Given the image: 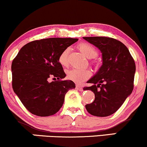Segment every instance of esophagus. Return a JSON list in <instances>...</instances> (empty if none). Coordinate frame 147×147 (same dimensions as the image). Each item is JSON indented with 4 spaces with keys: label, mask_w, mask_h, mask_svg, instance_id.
<instances>
[{
    "label": "esophagus",
    "mask_w": 147,
    "mask_h": 147,
    "mask_svg": "<svg viewBox=\"0 0 147 147\" xmlns=\"http://www.w3.org/2000/svg\"><path fill=\"white\" fill-rule=\"evenodd\" d=\"M76 89L78 90L79 91H83V88L79 85H76Z\"/></svg>",
    "instance_id": "obj_1"
}]
</instances>
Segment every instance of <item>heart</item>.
<instances>
[{
	"mask_svg": "<svg viewBox=\"0 0 147 147\" xmlns=\"http://www.w3.org/2000/svg\"><path fill=\"white\" fill-rule=\"evenodd\" d=\"M77 48L81 53H83L86 57L90 58V59L95 58L98 55V53L97 49L89 43L82 42L77 46ZM68 54L69 50L68 49H66L59 54V57H58V61L63 67L68 66ZM91 63L92 64H94L96 62L93 61ZM90 75L91 73L90 70H86V69L74 68L67 72V77L69 80L74 81L75 83H78V84L87 80L90 78Z\"/></svg>",
	"mask_w": 147,
	"mask_h": 147,
	"instance_id": "heart-1",
	"label": "heart"
}]
</instances>
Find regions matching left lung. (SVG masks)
Instances as JSON below:
<instances>
[{"label":"left lung","mask_w":147,"mask_h":147,"mask_svg":"<svg viewBox=\"0 0 147 147\" xmlns=\"http://www.w3.org/2000/svg\"><path fill=\"white\" fill-rule=\"evenodd\" d=\"M102 53V65L88 83L94 100L86 105L90 114L105 117L116 112L134 89L136 64L126 46L116 39L107 37H84Z\"/></svg>","instance_id":"left-lung-1"}]
</instances>
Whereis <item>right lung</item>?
I'll return each instance as SVG.
<instances>
[{
    "mask_svg": "<svg viewBox=\"0 0 147 147\" xmlns=\"http://www.w3.org/2000/svg\"><path fill=\"white\" fill-rule=\"evenodd\" d=\"M78 40L52 38L34 40L22 47L11 64L12 88L26 109L38 116L56 114L67 92L75 88L58 61L59 54ZM53 77L58 80L49 83Z\"/></svg>",
    "mask_w": 147,
    "mask_h": 147,
    "instance_id": "right-lung-1",
    "label": "right lung"
}]
</instances>
